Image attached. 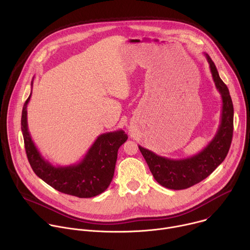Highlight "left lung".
I'll return each instance as SVG.
<instances>
[{"label": "left lung", "mask_w": 250, "mask_h": 250, "mask_svg": "<svg viewBox=\"0 0 250 250\" xmlns=\"http://www.w3.org/2000/svg\"><path fill=\"white\" fill-rule=\"evenodd\" d=\"M217 90L220 92L223 106L221 124L208 145L194 156L184 159H170L138 146L154 179L163 187L183 190L198 184L212 173L227 157L233 132V104L227 85L221 79L217 67L205 53Z\"/></svg>", "instance_id": "8db88e82"}]
</instances>
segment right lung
Returning <instances> with one entry per match:
<instances>
[{"label":"right lung","mask_w":250,"mask_h":250,"mask_svg":"<svg viewBox=\"0 0 250 250\" xmlns=\"http://www.w3.org/2000/svg\"><path fill=\"white\" fill-rule=\"evenodd\" d=\"M33 80L31 81L32 90ZM21 113V131L28 162L41 179L55 190L78 198H92L104 192L113 180L118 150L126 141L124 130L105 132L97 137L84 158L77 164L54 166L48 162L34 146L27 127V104Z\"/></svg>","instance_id":"1"}]
</instances>
